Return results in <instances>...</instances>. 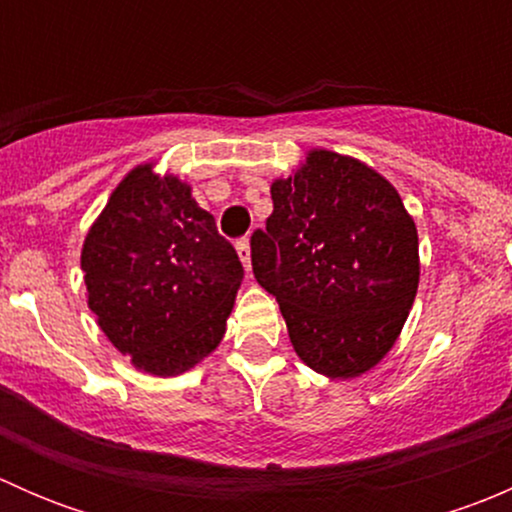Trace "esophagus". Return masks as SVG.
Returning a JSON list of instances; mask_svg holds the SVG:
<instances>
[{"label":"esophagus","mask_w":512,"mask_h":512,"mask_svg":"<svg viewBox=\"0 0 512 512\" xmlns=\"http://www.w3.org/2000/svg\"><path fill=\"white\" fill-rule=\"evenodd\" d=\"M235 247H237V255H240L242 265H245V270L250 272V270H252V257H250V240H247V237H242V240H237V242H235Z\"/></svg>","instance_id":"esophagus-1"}]
</instances>
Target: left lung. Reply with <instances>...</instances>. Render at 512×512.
Listing matches in <instances>:
<instances>
[{"mask_svg": "<svg viewBox=\"0 0 512 512\" xmlns=\"http://www.w3.org/2000/svg\"><path fill=\"white\" fill-rule=\"evenodd\" d=\"M272 215L252 232V272L280 302L309 369L352 379L401 334L418 289V235L399 193L369 165L312 151L275 180Z\"/></svg>", "mask_w": 512, "mask_h": 512, "instance_id": "1", "label": "left lung"}]
</instances>
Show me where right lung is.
<instances>
[{"instance_id":"1","label":"right lung","mask_w":512,"mask_h":512,"mask_svg":"<svg viewBox=\"0 0 512 512\" xmlns=\"http://www.w3.org/2000/svg\"><path fill=\"white\" fill-rule=\"evenodd\" d=\"M89 307L113 347L156 376L188 371L220 344L242 262L175 175L138 165L81 250Z\"/></svg>"}]
</instances>
